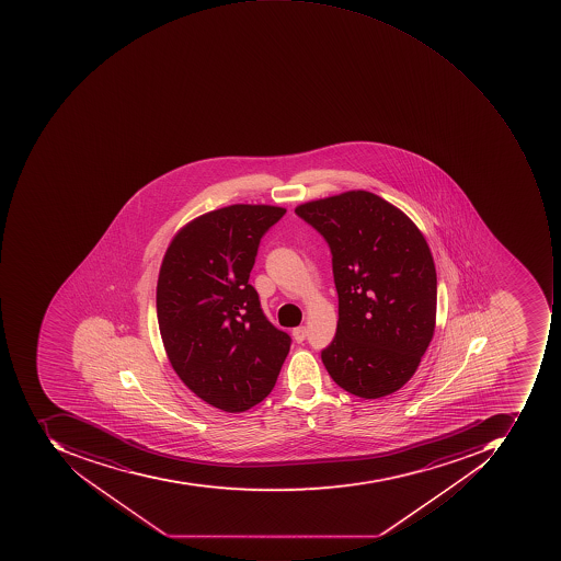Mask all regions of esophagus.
Masks as SVG:
<instances>
[{
    "mask_svg": "<svg viewBox=\"0 0 561 561\" xmlns=\"http://www.w3.org/2000/svg\"><path fill=\"white\" fill-rule=\"evenodd\" d=\"M291 335H294V339L298 344H301V342L305 341V337H307V327H297V329H294V332H291Z\"/></svg>",
    "mask_w": 561,
    "mask_h": 561,
    "instance_id": "1",
    "label": "esophagus"
}]
</instances>
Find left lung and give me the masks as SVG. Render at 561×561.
<instances>
[{"mask_svg":"<svg viewBox=\"0 0 561 561\" xmlns=\"http://www.w3.org/2000/svg\"><path fill=\"white\" fill-rule=\"evenodd\" d=\"M295 213L332 251L339 320L323 366L364 400L392 394L413 378L435 333L436 270L425 236L367 191L305 202Z\"/></svg>","mask_w":561,"mask_h":561,"instance_id":"8db88e82","label":"left lung"}]
</instances>
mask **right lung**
Wrapping results in <instances>:
<instances>
[{"label": "right lung", "instance_id": "right-lung-1", "mask_svg": "<svg viewBox=\"0 0 561 561\" xmlns=\"http://www.w3.org/2000/svg\"><path fill=\"white\" fill-rule=\"evenodd\" d=\"M285 207L234 204L179 229L161 261L157 317L176 376L226 413H242L275 388L288 333L267 322L250 285L257 245Z\"/></svg>", "mask_w": 561, "mask_h": 561}]
</instances>
